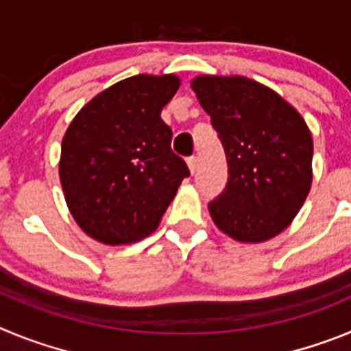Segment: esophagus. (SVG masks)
Masks as SVG:
<instances>
[{
	"label": "esophagus",
	"instance_id": "34e87169",
	"mask_svg": "<svg viewBox=\"0 0 351 351\" xmlns=\"http://www.w3.org/2000/svg\"><path fill=\"white\" fill-rule=\"evenodd\" d=\"M186 163H188V169H190L191 173L197 172V167H198V158L197 156H190L188 160H186Z\"/></svg>",
	"mask_w": 351,
	"mask_h": 351
}]
</instances>
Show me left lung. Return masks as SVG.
Here are the masks:
<instances>
[{
	"instance_id": "1",
	"label": "left lung",
	"mask_w": 351,
	"mask_h": 351,
	"mask_svg": "<svg viewBox=\"0 0 351 351\" xmlns=\"http://www.w3.org/2000/svg\"><path fill=\"white\" fill-rule=\"evenodd\" d=\"M198 104L225 149L228 182L209 204L214 225L239 243H263L287 228L313 182V137L304 117L263 84L198 75Z\"/></svg>"
}]
</instances>
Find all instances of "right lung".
<instances>
[{"label": "right lung", "mask_w": 351, "mask_h": 351, "mask_svg": "<svg viewBox=\"0 0 351 351\" xmlns=\"http://www.w3.org/2000/svg\"><path fill=\"white\" fill-rule=\"evenodd\" d=\"M179 86L173 73L128 77L71 119L61 144V186L77 225L98 243L117 246L153 234L190 176L161 119Z\"/></svg>", "instance_id": "add662e5"}]
</instances>
